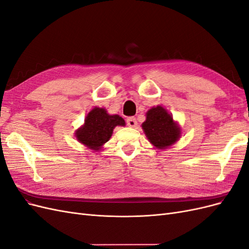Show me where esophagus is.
Segmentation results:
<instances>
[{
  "mask_svg": "<svg viewBox=\"0 0 249 249\" xmlns=\"http://www.w3.org/2000/svg\"><path fill=\"white\" fill-rule=\"evenodd\" d=\"M126 124L130 127H136L137 126V120L135 117H129L126 119Z\"/></svg>",
  "mask_w": 249,
  "mask_h": 249,
  "instance_id": "1",
  "label": "esophagus"
}]
</instances>
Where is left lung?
I'll return each instance as SVG.
<instances>
[{"label": "left lung", "mask_w": 249, "mask_h": 249, "mask_svg": "<svg viewBox=\"0 0 249 249\" xmlns=\"http://www.w3.org/2000/svg\"><path fill=\"white\" fill-rule=\"evenodd\" d=\"M142 129L148 141L159 149L171 146L180 137V127L162 106L153 107L146 112Z\"/></svg>", "instance_id": "obj_1"}]
</instances>
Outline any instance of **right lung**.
<instances>
[{
    "label": "right lung",
    "instance_id": "right-lung-1",
    "mask_svg": "<svg viewBox=\"0 0 249 249\" xmlns=\"http://www.w3.org/2000/svg\"><path fill=\"white\" fill-rule=\"evenodd\" d=\"M117 125H125V122L119 115H110L106 109L95 107L90 111L85 123L76 131L79 142L92 150H100L112 136Z\"/></svg>",
    "mask_w": 249,
    "mask_h": 249
}]
</instances>
